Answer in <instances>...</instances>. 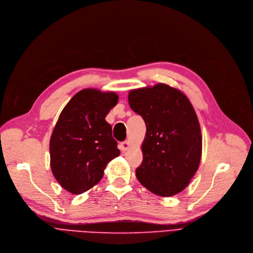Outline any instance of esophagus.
Instances as JSON below:
<instances>
[{
  "label": "esophagus",
  "mask_w": 253,
  "mask_h": 253,
  "mask_svg": "<svg viewBox=\"0 0 253 253\" xmlns=\"http://www.w3.org/2000/svg\"><path fill=\"white\" fill-rule=\"evenodd\" d=\"M130 146V144L128 141H125V142H122L120 143V149H122L124 152L126 151Z\"/></svg>",
  "instance_id": "34e87169"
}]
</instances>
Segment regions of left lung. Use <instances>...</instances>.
Returning <instances> with one entry per match:
<instances>
[{
	"mask_svg": "<svg viewBox=\"0 0 253 253\" xmlns=\"http://www.w3.org/2000/svg\"><path fill=\"white\" fill-rule=\"evenodd\" d=\"M128 104L146 125L140 183L153 194L172 197L196 174L202 155L201 127L186 95L167 84L130 90Z\"/></svg>",
	"mask_w": 253,
	"mask_h": 253,
	"instance_id": "1",
	"label": "left lung"
}]
</instances>
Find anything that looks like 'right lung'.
I'll use <instances>...</instances> for the list:
<instances>
[{
    "mask_svg": "<svg viewBox=\"0 0 253 253\" xmlns=\"http://www.w3.org/2000/svg\"><path fill=\"white\" fill-rule=\"evenodd\" d=\"M117 102L115 92L82 89L59 115L49 143L50 166L57 182L71 194L97 184L107 164L120 154L105 120Z\"/></svg>",
    "mask_w": 253,
    "mask_h": 253,
    "instance_id": "add662e5",
    "label": "right lung"
}]
</instances>
